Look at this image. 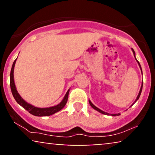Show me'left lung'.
<instances>
[{"label":"left lung","mask_w":155,"mask_h":155,"mask_svg":"<svg viewBox=\"0 0 155 155\" xmlns=\"http://www.w3.org/2000/svg\"><path fill=\"white\" fill-rule=\"evenodd\" d=\"M132 50H133V54H134V56H135V51H134V50L132 48ZM135 60L137 61V62L138 63V65H139V66H140V68H141V66H140V63L138 62V61L137 60L136 58H135ZM141 71H142V69H141ZM142 89H143V83H142V86H141V88H140V92H139V94H138V95H137V99H136V100H135V101H136L137 100H138V99H139V97H140V94H141V92H142ZM89 102H90V106L91 107H92L93 109H95V110H97V111H98L99 112H100V113H101V114H105V115H109V114H108V113H107V112H104V111H101V110H100L99 109H98V108L97 107H95V106L91 102V101L89 100ZM134 102V103H135ZM119 115H120V114H112V116H119Z\"/></svg>","instance_id":"1"}]
</instances>
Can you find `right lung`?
Here are the masks:
<instances>
[{
	"mask_svg": "<svg viewBox=\"0 0 155 155\" xmlns=\"http://www.w3.org/2000/svg\"><path fill=\"white\" fill-rule=\"evenodd\" d=\"M17 58L15 60L12 64L11 71H10V88H11L12 94L13 95L15 99L17 102L20 104L21 107H22L25 109H26L27 111H29V113L32 114L34 116H47L52 115L56 112H58L63 109L65 107V105L66 104L67 101H68V97L69 94V90H68V92L65 94L64 98H63V101L59 104L55 106V107H49V108H38L35 107L34 106L29 104L27 103L22 97H20V95L19 94L18 91L16 90L15 84L14 82V76H13V72H14V67Z\"/></svg>",
	"mask_w": 155,
	"mask_h": 155,
	"instance_id": "obj_1",
	"label": "right lung"
}]
</instances>
